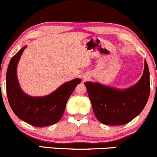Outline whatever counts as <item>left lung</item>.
<instances>
[{
	"label": "left lung",
	"instance_id": "1",
	"mask_svg": "<svg viewBox=\"0 0 157 157\" xmlns=\"http://www.w3.org/2000/svg\"><path fill=\"white\" fill-rule=\"evenodd\" d=\"M140 81L126 90H118L99 83H84L98 120L107 125L129 123L144 110L150 94L149 70L145 61Z\"/></svg>",
	"mask_w": 157,
	"mask_h": 157
}]
</instances>
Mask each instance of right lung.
Returning <instances> with one entry per match:
<instances>
[{"label": "right lung", "instance_id": "add662e5", "mask_svg": "<svg viewBox=\"0 0 157 157\" xmlns=\"http://www.w3.org/2000/svg\"><path fill=\"white\" fill-rule=\"evenodd\" d=\"M24 46L9 64L6 73V93L9 105L19 119L34 127H43L57 123L63 117L67 100L75 86L82 82L75 78L44 97L29 96L21 90L17 76V67Z\"/></svg>", "mask_w": 157, "mask_h": 157}]
</instances>
